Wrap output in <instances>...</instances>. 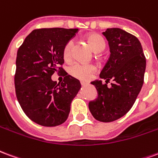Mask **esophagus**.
Wrapping results in <instances>:
<instances>
[{"mask_svg": "<svg viewBox=\"0 0 158 158\" xmlns=\"http://www.w3.org/2000/svg\"><path fill=\"white\" fill-rule=\"evenodd\" d=\"M81 85L82 87H84V86L88 85V82H86V81H81Z\"/></svg>", "mask_w": 158, "mask_h": 158, "instance_id": "esophagus-1", "label": "esophagus"}]
</instances>
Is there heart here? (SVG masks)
Returning <instances> with one entry per match:
<instances>
[{"label":"heart","mask_w":158,"mask_h":158,"mask_svg":"<svg viewBox=\"0 0 158 158\" xmlns=\"http://www.w3.org/2000/svg\"><path fill=\"white\" fill-rule=\"evenodd\" d=\"M87 41L92 47V49L97 53L103 51L105 48V41L103 38L99 34L92 33L87 36ZM72 46L73 42L70 40L68 41L63 49V57L65 60H69L71 57L72 52ZM96 65L93 64H81V63H75L71 65L69 68V73L73 77L81 81L90 80L93 77V73L96 71Z\"/></svg>","instance_id":"1"}]
</instances>
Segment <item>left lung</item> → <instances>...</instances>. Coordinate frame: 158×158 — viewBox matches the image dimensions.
<instances>
[{
  "label": "left lung",
  "instance_id": "obj_1",
  "mask_svg": "<svg viewBox=\"0 0 158 158\" xmlns=\"http://www.w3.org/2000/svg\"><path fill=\"white\" fill-rule=\"evenodd\" d=\"M103 34L110 49L109 60L99 77L104 79L91 82L98 91V98L88 103L89 110L97 120L112 122L126 114L135 102L144 82L146 57L137 38L126 31L107 28ZM114 81L111 87L106 84Z\"/></svg>",
  "mask_w": 158,
  "mask_h": 158
}]
</instances>
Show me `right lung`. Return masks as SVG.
Instances as JSON below:
<instances>
[{
  "instance_id": "1",
  "label": "right lung",
  "mask_w": 158,
  "mask_h": 158,
  "mask_svg": "<svg viewBox=\"0 0 158 158\" xmlns=\"http://www.w3.org/2000/svg\"><path fill=\"white\" fill-rule=\"evenodd\" d=\"M78 28H40L32 31L19 47L16 60V95L25 114L43 126L52 127L67 119L80 81L64 72L63 49ZM64 72L63 82L51 79Z\"/></svg>"
}]
</instances>
